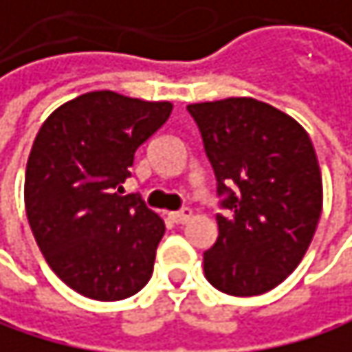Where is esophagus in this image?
I'll return each mask as SVG.
<instances>
[{"mask_svg":"<svg viewBox=\"0 0 352 352\" xmlns=\"http://www.w3.org/2000/svg\"><path fill=\"white\" fill-rule=\"evenodd\" d=\"M168 219H170L173 223H177V225H184V223H188V221L192 219V210H179V212H170V214H168Z\"/></svg>","mask_w":352,"mask_h":352,"instance_id":"1","label":"esophagus"}]
</instances>
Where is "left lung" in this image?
<instances>
[{
    "label": "left lung",
    "mask_w": 352,
    "mask_h": 352,
    "mask_svg": "<svg viewBox=\"0 0 352 352\" xmlns=\"http://www.w3.org/2000/svg\"><path fill=\"white\" fill-rule=\"evenodd\" d=\"M188 111L223 208L204 274L227 295L268 293L299 266L322 214L314 144L293 117L256 98L196 102Z\"/></svg>",
    "instance_id": "1"
}]
</instances>
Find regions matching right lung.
Segmentation results:
<instances>
[{
  "instance_id": "right-lung-1",
  "label": "right lung",
  "mask_w": 352,
  "mask_h": 352,
  "mask_svg": "<svg viewBox=\"0 0 352 352\" xmlns=\"http://www.w3.org/2000/svg\"><path fill=\"white\" fill-rule=\"evenodd\" d=\"M173 104L86 92L41 125L26 164V217L51 270L96 301L135 295L152 276L164 223L123 194L135 150Z\"/></svg>"
}]
</instances>
